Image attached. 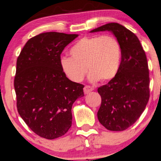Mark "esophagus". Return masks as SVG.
<instances>
[{
    "instance_id": "34e87169",
    "label": "esophagus",
    "mask_w": 161,
    "mask_h": 161,
    "mask_svg": "<svg viewBox=\"0 0 161 161\" xmlns=\"http://www.w3.org/2000/svg\"><path fill=\"white\" fill-rule=\"evenodd\" d=\"M83 90H84V92L86 94V93H88V92H91V91L93 90L94 88H93V87L90 86H85V87H84Z\"/></svg>"
}]
</instances>
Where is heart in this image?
I'll list each match as a JSON object with an SVG mask.
<instances>
[{
  "label": "heart",
  "mask_w": 161,
  "mask_h": 161,
  "mask_svg": "<svg viewBox=\"0 0 161 161\" xmlns=\"http://www.w3.org/2000/svg\"><path fill=\"white\" fill-rule=\"evenodd\" d=\"M70 53L71 57H61L60 66L66 77L75 82L83 79L88 69L91 82L109 81L121 65V45L113 36L84 37L71 48Z\"/></svg>",
  "instance_id": "obj_1"
}]
</instances>
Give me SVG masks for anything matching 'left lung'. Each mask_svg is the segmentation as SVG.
<instances>
[{"instance_id":"obj_1","label":"left lung","mask_w":161,"mask_h":161,"mask_svg":"<svg viewBox=\"0 0 161 161\" xmlns=\"http://www.w3.org/2000/svg\"><path fill=\"white\" fill-rule=\"evenodd\" d=\"M110 31L121 48L119 71L108 84L99 87L101 105L97 117L110 131H124L132 125L145 110L150 97V76L147 56L138 37L123 25L111 22L91 30Z\"/></svg>"}]
</instances>
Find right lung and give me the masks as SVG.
Instances as JSON below:
<instances>
[{
    "mask_svg": "<svg viewBox=\"0 0 161 161\" xmlns=\"http://www.w3.org/2000/svg\"><path fill=\"white\" fill-rule=\"evenodd\" d=\"M77 36L40 33L27 41L18 57L14 80L18 112L44 139H56L69 131L73 103L84 96V86L69 80L60 66L63 50Z\"/></svg>",
    "mask_w": 161,
    "mask_h": 161,
    "instance_id": "right-lung-1",
    "label": "right lung"
}]
</instances>
